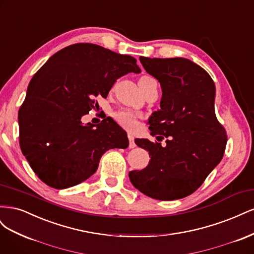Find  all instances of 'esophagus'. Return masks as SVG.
<instances>
[{"label":"esophagus","mask_w":254,"mask_h":254,"mask_svg":"<svg viewBox=\"0 0 254 254\" xmlns=\"http://www.w3.org/2000/svg\"><path fill=\"white\" fill-rule=\"evenodd\" d=\"M128 140H129V148H134L135 143H134V137L132 134H128Z\"/></svg>","instance_id":"obj_1"}]
</instances>
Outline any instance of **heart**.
<instances>
[{
    "instance_id": "b5f03b06",
    "label": "heart",
    "mask_w": 254,
    "mask_h": 254,
    "mask_svg": "<svg viewBox=\"0 0 254 254\" xmlns=\"http://www.w3.org/2000/svg\"><path fill=\"white\" fill-rule=\"evenodd\" d=\"M153 78L150 77V76H143V77L140 78L139 86L142 89V91L145 89L146 84H147ZM113 117H114L115 121H117L122 127H124L128 130H132L133 128L136 127V122H137V120L141 119V114L137 112H134V111H131V110L122 109V110L114 112Z\"/></svg>"
}]
</instances>
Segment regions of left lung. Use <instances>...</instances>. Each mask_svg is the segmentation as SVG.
<instances>
[{
	"instance_id": "1",
	"label": "left lung",
	"mask_w": 254,
	"mask_h": 254,
	"mask_svg": "<svg viewBox=\"0 0 254 254\" xmlns=\"http://www.w3.org/2000/svg\"><path fill=\"white\" fill-rule=\"evenodd\" d=\"M140 61L162 88L161 109L148 124L151 135L165 146L135 139L150 161L142 171H131L135 189L159 200H176L200 188L224 157L227 132L214 108L215 84L201 66L186 58H147Z\"/></svg>"
}]
</instances>
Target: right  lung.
<instances>
[{"label":"right lung","instance_id":"1","mask_svg":"<svg viewBox=\"0 0 254 254\" xmlns=\"http://www.w3.org/2000/svg\"><path fill=\"white\" fill-rule=\"evenodd\" d=\"M140 73L136 59L92 43L57 52L30 80L19 110V143L47 186L67 189L93 175L111 148H127L126 132L111 118L83 125L81 118L108 95L114 82Z\"/></svg>","mask_w":254,"mask_h":254}]
</instances>
